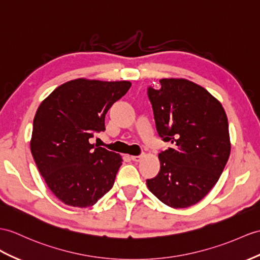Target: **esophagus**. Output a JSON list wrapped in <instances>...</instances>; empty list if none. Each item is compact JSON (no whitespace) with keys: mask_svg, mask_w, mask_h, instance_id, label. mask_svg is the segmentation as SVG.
Masks as SVG:
<instances>
[{"mask_svg":"<svg viewBox=\"0 0 260 260\" xmlns=\"http://www.w3.org/2000/svg\"><path fill=\"white\" fill-rule=\"evenodd\" d=\"M139 156H140L139 154H132L131 155V159L134 160V161H138L139 160Z\"/></svg>","mask_w":260,"mask_h":260,"instance_id":"34e87169","label":"esophagus"}]
</instances>
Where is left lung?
<instances>
[{
    "label": "left lung",
    "instance_id": "8db88e82",
    "mask_svg": "<svg viewBox=\"0 0 260 260\" xmlns=\"http://www.w3.org/2000/svg\"><path fill=\"white\" fill-rule=\"evenodd\" d=\"M130 87L129 81H68L37 109L31 154L50 191L66 205L91 206L112 188L121 155L93 138L106 130L107 111Z\"/></svg>",
    "mask_w": 260,
    "mask_h": 260
}]
</instances>
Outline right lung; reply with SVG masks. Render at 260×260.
<instances>
[{
    "label": "right lung",
    "instance_id": "add662e5",
    "mask_svg": "<svg viewBox=\"0 0 260 260\" xmlns=\"http://www.w3.org/2000/svg\"><path fill=\"white\" fill-rule=\"evenodd\" d=\"M148 98L157 135L169 142L159 153L160 171L147 185L162 203L192 206L216 184L231 153L224 108L203 87L185 79H162Z\"/></svg>",
    "mask_w": 260,
    "mask_h": 260
}]
</instances>
